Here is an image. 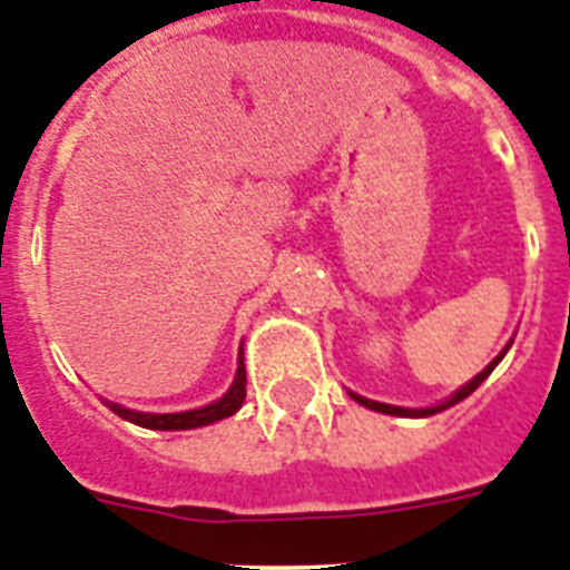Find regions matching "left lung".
Wrapping results in <instances>:
<instances>
[{"instance_id": "obj_1", "label": "left lung", "mask_w": 570, "mask_h": 570, "mask_svg": "<svg viewBox=\"0 0 570 570\" xmlns=\"http://www.w3.org/2000/svg\"><path fill=\"white\" fill-rule=\"evenodd\" d=\"M510 345H513V340H510L508 345H504L502 352L495 354L493 357V363H490L488 368H484V372H479L473 377V381L470 383H464V386L459 389V392H452L450 397H446V401H441L438 403V406H426V410H406V406H392V403H381V401H368V397H363V395H354L352 392V397L357 403H363V406H366V410H374V412H383V415H397V417H430V415H435V412H444V410H450V406H455V403L459 401H464V397H470L475 392V389L481 386V383L488 381L490 377V372H493L495 366H499V363H502V357L504 354H508V348Z\"/></svg>"}]
</instances>
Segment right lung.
<instances>
[{"mask_svg": "<svg viewBox=\"0 0 570 570\" xmlns=\"http://www.w3.org/2000/svg\"><path fill=\"white\" fill-rule=\"evenodd\" d=\"M245 383H247V374H245V357L238 352V368H236V377H233L230 389H227L225 395L218 397V401L207 403L202 410H187V412H169V415H155V412H135V410H126L120 403H109L115 415H120L124 421L129 424H138L144 430H196V426H207V424H216L222 417H230L236 415L238 406L245 403Z\"/></svg>", "mask_w": 570, "mask_h": 570, "instance_id": "add662e5", "label": "right lung"}]
</instances>
